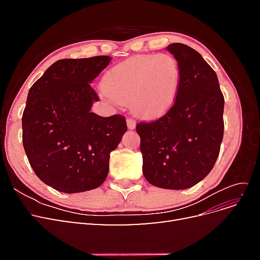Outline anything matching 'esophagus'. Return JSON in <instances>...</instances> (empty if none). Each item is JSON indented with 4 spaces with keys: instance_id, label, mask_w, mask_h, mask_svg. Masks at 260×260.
Segmentation results:
<instances>
[{
    "instance_id": "obj_1",
    "label": "esophagus",
    "mask_w": 260,
    "mask_h": 260,
    "mask_svg": "<svg viewBox=\"0 0 260 260\" xmlns=\"http://www.w3.org/2000/svg\"><path fill=\"white\" fill-rule=\"evenodd\" d=\"M127 125L129 130H135L136 129V121L132 119V118H128L127 119Z\"/></svg>"
}]
</instances>
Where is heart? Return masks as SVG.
Wrapping results in <instances>:
<instances>
[{
	"label": "heart",
	"mask_w": 260,
	"mask_h": 260,
	"mask_svg": "<svg viewBox=\"0 0 260 260\" xmlns=\"http://www.w3.org/2000/svg\"><path fill=\"white\" fill-rule=\"evenodd\" d=\"M181 68L171 55H138L125 59L104 75L102 90L120 105L145 119L167 114L176 103Z\"/></svg>",
	"instance_id": "b5f03b06"
}]
</instances>
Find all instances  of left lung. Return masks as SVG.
<instances>
[{"label":"left lung","instance_id":"8db88e82","mask_svg":"<svg viewBox=\"0 0 260 260\" xmlns=\"http://www.w3.org/2000/svg\"><path fill=\"white\" fill-rule=\"evenodd\" d=\"M181 68V84L170 111L140 122L143 175L149 183L184 190L205 178L218 158L223 138L224 99L216 73L202 55L182 43L167 48Z\"/></svg>","mask_w":260,"mask_h":260}]
</instances>
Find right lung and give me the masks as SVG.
Here are the masks:
<instances>
[{"mask_svg": "<svg viewBox=\"0 0 260 260\" xmlns=\"http://www.w3.org/2000/svg\"><path fill=\"white\" fill-rule=\"evenodd\" d=\"M111 57L59 59L31 86L22 114V143L35 174L64 193L104 182L109 155L127 131L121 115L91 113L98 94L90 83Z\"/></svg>", "mask_w": 260, "mask_h": 260, "instance_id": "1", "label": "right lung"}]
</instances>
